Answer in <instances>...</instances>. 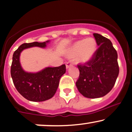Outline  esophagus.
<instances>
[{
	"label": "esophagus",
	"instance_id": "esophagus-1",
	"mask_svg": "<svg viewBox=\"0 0 132 132\" xmlns=\"http://www.w3.org/2000/svg\"><path fill=\"white\" fill-rule=\"evenodd\" d=\"M72 67V63L71 62H68L66 64V68L67 69H68L70 67Z\"/></svg>",
	"mask_w": 132,
	"mask_h": 132
}]
</instances>
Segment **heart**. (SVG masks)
I'll list each match as a JSON object with an SVG mask.
<instances>
[{
  "instance_id": "obj_1",
  "label": "heart",
  "mask_w": 132,
  "mask_h": 132,
  "mask_svg": "<svg viewBox=\"0 0 132 132\" xmlns=\"http://www.w3.org/2000/svg\"><path fill=\"white\" fill-rule=\"evenodd\" d=\"M96 51V42L93 38L89 37L73 43L67 50L65 55L68 57L76 56L79 64H87L93 59Z\"/></svg>"
}]
</instances>
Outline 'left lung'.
Instances as JSON below:
<instances>
[{
  "label": "left lung",
  "instance_id": "left-lung-1",
  "mask_svg": "<svg viewBox=\"0 0 132 132\" xmlns=\"http://www.w3.org/2000/svg\"><path fill=\"white\" fill-rule=\"evenodd\" d=\"M98 49L86 65H78L79 77L76 82L79 93L88 98L103 97L111 91L119 75L118 54L109 39L93 33Z\"/></svg>",
  "mask_w": 132,
  "mask_h": 132
}]
</instances>
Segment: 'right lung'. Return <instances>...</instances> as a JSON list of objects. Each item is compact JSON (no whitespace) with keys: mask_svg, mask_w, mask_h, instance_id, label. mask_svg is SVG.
I'll list each match as a JSON object with an SVG mask.
<instances>
[{"mask_svg":"<svg viewBox=\"0 0 132 132\" xmlns=\"http://www.w3.org/2000/svg\"><path fill=\"white\" fill-rule=\"evenodd\" d=\"M50 42L23 44L13 54L11 75L14 85L19 93L30 101L42 102L51 99L57 91L60 79L66 71L64 64L57 67H45L37 72H28L22 68L20 62L22 51L35 47L45 48Z\"/></svg>","mask_w":132,"mask_h":132,"instance_id":"add662e5","label":"right lung"}]
</instances>
